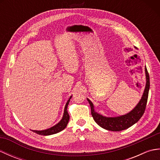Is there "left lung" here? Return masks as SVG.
<instances>
[{
    "label": "left lung",
    "instance_id": "obj_1",
    "mask_svg": "<svg viewBox=\"0 0 160 160\" xmlns=\"http://www.w3.org/2000/svg\"><path fill=\"white\" fill-rule=\"evenodd\" d=\"M145 73L147 82H146L144 91L141 100L133 109L127 114L118 117L103 116L102 115H100L95 111L93 103L91 102V101L89 99L87 98V100L89 102L91 107L92 117L93 118L95 122L100 127L108 131H120L131 127V126L140 120V119L143 115L145 111L148 96V91L149 88H150V79H149V75L147 67H145Z\"/></svg>",
    "mask_w": 160,
    "mask_h": 160
}]
</instances>
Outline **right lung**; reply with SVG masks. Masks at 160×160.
<instances>
[{
    "mask_svg": "<svg viewBox=\"0 0 160 160\" xmlns=\"http://www.w3.org/2000/svg\"><path fill=\"white\" fill-rule=\"evenodd\" d=\"M71 97L72 96H71L69 98V99L67 101V102L65 105V107H64V114H63L62 118V120H61L58 122V123L56 125H54L53 127H51L48 129H45V130H42V131L32 130V131L38 135H50L56 134V133H57V132H59L61 131H62L63 129L65 128L67 124H68V122H69V115L67 112V107H68V104H69V101L71 100Z\"/></svg>",
    "mask_w": 160,
    "mask_h": 160,
    "instance_id": "right-lung-1",
    "label": "right lung"
}]
</instances>
